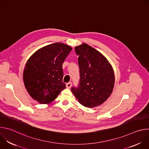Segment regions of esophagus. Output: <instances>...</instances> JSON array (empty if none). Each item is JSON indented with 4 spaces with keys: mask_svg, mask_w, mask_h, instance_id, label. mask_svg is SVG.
Masks as SVG:
<instances>
[{
    "mask_svg": "<svg viewBox=\"0 0 149 149\" xmlns=\"http://www.w3.org/2000/svg\"><path fill=\"white\" fill-rule=\"evenodd\" d=\"M72 86V83L70 82H68V83H67L66 84V87L67 88H71Z\"/></svg>",
    "mask_w": 149,
    "mask_h": 149,
    "instance_id": "1",
    "label": "esophagus"
}]
</instances>
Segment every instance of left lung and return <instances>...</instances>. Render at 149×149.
Returning <instances> with one entry per match:
<instances>
[{
  "label": "left lung",
  "mask_w": 149,
  "mask_h": 149,
  "mask_svg": "<svg viewBox=\"0 0 149 149\" xmlns=\"http://www.w3.org/2000/svg\"><path fill=\"white\" fill-rule=\"evenodd\" d=\"M78 55L80 80L78 87L71 88L80 104L94 107L111 95L114 86L113 69L100 52L86 44L75 47Z\"/></svg>",
  "instance_id": "left-lung-1"
}]
</instances>
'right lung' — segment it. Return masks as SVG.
<instances>
[{"instance_id": "right-lung-1", "label": "right lung", "mask_w": 149, "mask_h": 149, "mask_svg": "<svg viewBox=\"0 0 149 149\" xmlns=\"http://www.w3.org/2000/svg\"><path fill=\"white\" fill-rule=\"evenodd\" d=\"M71 50V47L56 42L39 49L30 57L24 71V82L34 100L49 103L65 88L62 63Z\"/></svg>"}]
</instances>
